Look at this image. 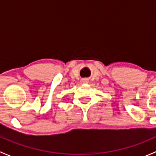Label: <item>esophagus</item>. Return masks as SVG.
I'll return each instance as SVG.
<instances>
[{"instance_id": "esophagus-1", "label": "esophagus", "mask_w": 156, "mask_h": 156, "mask_svg": "<svg viewBox=\"0 0 156 156\" xmlns=\"http://www.w3.org/2000/svg\"><path fill=\"white\" fill-rule=\"evenodd\" d=\"M88 79H87V78H84V79H82V82L84 83V84H87V83H88Z\"/></svg>"}]
</instances>
